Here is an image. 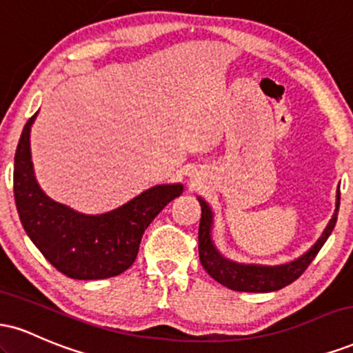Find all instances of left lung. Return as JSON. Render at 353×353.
Masks as SVG:
<instances>
[{"instance_id": "obj_1", "label": "left lung", "mask_w": 353, "mask_h": 353, "mask_svg": "<svg viewBox=\"0 0 353 353\" xmlns=\"http://www.w3.org/2000/svg\"><path fill=\"white\" fill-rule=\"evenodd\" d=\"M199 201L202 214L199 222V259L201 264L214 281H217L228 289L237 290V292H274V290L283 289L285 285L297 281L305 272L307 267L314 261L315 255L325 244L332 230L335 228L339 216L340 205V190H337V202H335V212L325 230L314 245L305 254L295 259L292 262L281 265H257V264H239V262L229 261L217 250L212 242V224L214 214L209 204L201 197Z\"/></svg>"}]
</instances>
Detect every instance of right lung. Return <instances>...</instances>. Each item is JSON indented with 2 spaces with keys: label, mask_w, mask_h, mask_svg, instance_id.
<instances>
[{
  "label": "right lung",
  "mask_w": 353,
  "mask_h": 353,
  "mask_svg": "<svg viewBox=\"0 0 353 353\" xmlns=\"http://www.w3.org/2000/svg\"><path fill=\"white\" fill-rule=\"evenodd\" d=\"M24 124L14 154L13 190L28 237L61 274L78 281H98L123 274L139 252L141 239L154 217L177 196L182 184H161L144 190L109 212L89 216L50 199L36 182L30 131Z\"/></svg>",
  "instance_id": "obj_1"
}]
</instances>
